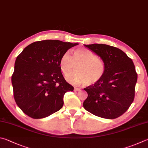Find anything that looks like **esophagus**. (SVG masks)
<instances>
[{
    "label": "esophagus",
    "mask_w": 148,
    "mask_h": 148,
    "mask_svg": "<svg viewBox=\"0 0 148 148\" xmlns=\"http://www.w3.org/2000/svg\"><path fill=\"white\" fill-rule=\"evenodd\" d=\"M81 90L80 88H76V87H75L74 88V92H78V91H79V90Z\"/></svg>",
    "instance_id": "1"
}]
</instances>
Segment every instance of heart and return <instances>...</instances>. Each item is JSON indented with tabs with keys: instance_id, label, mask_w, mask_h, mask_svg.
Instances as JSON below:
<instances>
[{
	"instance_id": "b5f03b06",
	"label": "heart",
	"mask_w": 148,
	"mask_h": 148,
	"mask_svg": "<svg viewBox=\"0 0 148 148\" xmlns=\"http://www.w3.org/2000/svg\"><path fill=\"white\" fill-rule=\"evenodd\" d=\"M60 67L65 75L71 73L77 66V72L67 77V80L75 84H95L99 82L105 74L103 62L86 49H77L72 56L69 53H64L60 60Z\"/></svg>"
}]
</instances>
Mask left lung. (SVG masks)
I'll return each mask as SVG.
<instances>
[{
    "label": "left lung",
    "mask_w": 148,
    "mask_h": 148,
    "mask_svg": "<svg viewBox=\"0 0 148 148\" xmlns=\"http://www.w3.org/2000/svg\"><path fill=\"white\" fill-rule=\"evenodd\" d=\"M84 45L101 58L105 71L99 82L84 88L88 97L83 107L101 118H118L126 112L134 98L137 73L133 62L115 47L97 43Z\"/></svg>",
    "instance_id": "8db88e82"
}]
</instances>
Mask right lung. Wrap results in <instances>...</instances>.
I'll return each mask as SVG.
<instances>
[{
	"label": "right lung",
	"instance_id": "right-lung-1",
	"mask_svg": "<svg viewBox=\"0 0 148 148\" xmlns=\"http://www.w3.org/2000/svg\"><path fill=\"white\" fill-rule=\"evenodd\" d=\"M79 43L47 40L36 41L17 57L12 77L14 99L25 114L43 118L61 109L64 95L73 91L60 67L64 53Z\"/></svg>",
	"mask_w": 148,
	"mask_h": 148
}]
</instances>
